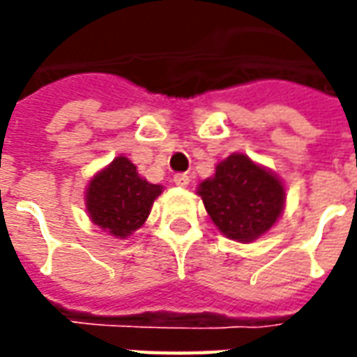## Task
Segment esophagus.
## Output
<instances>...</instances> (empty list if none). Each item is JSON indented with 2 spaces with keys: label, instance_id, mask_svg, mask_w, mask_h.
<instances>
[{
  "label": "esophagus",
  "instance_id": "1",
  "mask_svg": "<svg viewBox=\"0 0 357 357\" xmlns=\"http://www.w3.org/2000/svg\"><path fill=\"white\" fill-rule=\"evenodd\" d=\"M189 181H191V179H189L187 174H176V176H174V183L178 187H187L189 185Z\"/></svg>",
  "mask_w": 357,
  "mask_h": 357
}]
</instances>
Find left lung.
Here are the masks:
<instances>
[{
	"mask_svg": "<svg viewBox=\"0 0 357 357\" xmlns=\"http://www.w3.org/2000/svg\"><path fill=\"white\" fill-rule=\"evenodd\" d=\"M197 193L218 229L239 243H252L269 231L284 208L283 181L241 153L218 164Z\"/></svg>",
	"mask_w": 357,
	"mask_h": 357,
	"instance_id": "8db88e82",
	"label": "left lung"
}]
</instances>
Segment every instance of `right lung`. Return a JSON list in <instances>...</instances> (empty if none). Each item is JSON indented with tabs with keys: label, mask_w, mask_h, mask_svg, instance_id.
Instances as JSON below:
<instances>
[{
	"label": "right lung",
	"mask_w": 357,
	"mask_h": 357,
	"mask_svg": "<svg viewBox=\"0 0 357 357\" xmlns=\"http://www.w3.org/2000/svg\"><path fill=\"white\" fill-rule=\"evenodd\" d=\"M162 187L149 183L137 174L135 164L126 156L95 174L86 189V208L89 220L116 239H126L139 229L149 218L151 206Z\"/></svg>",
	"instance_id": "add662e5"
}]
</instances>
